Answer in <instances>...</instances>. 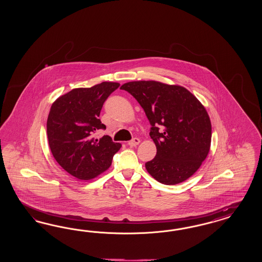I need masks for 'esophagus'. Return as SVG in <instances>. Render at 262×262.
Listing matches in <instances>:
<instances>
[{
	"label": "esophagus",
	"instance_id": "1",
	"mask_svg": "<svg viewBox=\"0 0 262 262\" xmlns=\"http://www.w3.org/2000/svg\"><path fill=\"white\" fill-rule=\"evenodd\" d=\"M139 143H140V139L135 137L134 139H132L130 141H128V142H127V145H128V146H130V147H135V146H137Z\"/></svg>",
	"mask_w": 262,
	"mask_h": 262
}]
</instances>
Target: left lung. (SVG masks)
Instances as JSON below:
<instances>
[{
  "label": "left lung",
  "mask_w": 262,
  "mask_h": 262,
  "mask_svg": "<svg viewBox=\"0 0 262 262\" xmlns=\"http://www.w3.org/2000/svg\"><path fill=\"white\" fill-rule=\"evenodd\" d=\"M121 89L135 97L151 124L157 155L145 164L148 173L167 185L186 181L210 149L211 123L205 106L186 88L156 80L129 81Z\"/></svg>",
  "instance_id": "1"
}]
</instances>
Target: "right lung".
<instances>
[{"mask_svg":"<svg viewBox=\"0 0 262 262\" xmlns=\"http://www.w3.org/2000/svg\"><path fill=\"white\" fill-rule=\"evenodd\" d=\"M118 82L103 81L89 88H75L57 98L47 120L49 146L57 163L79 180H91L106 171L120 143L103 135L93 136L105 128L99 119L105 100L119 88Z\"/></svg>","mask_w":262,"mask_h":262,"instance_id":"add662e5","label":"right lung"}]
</instances>
